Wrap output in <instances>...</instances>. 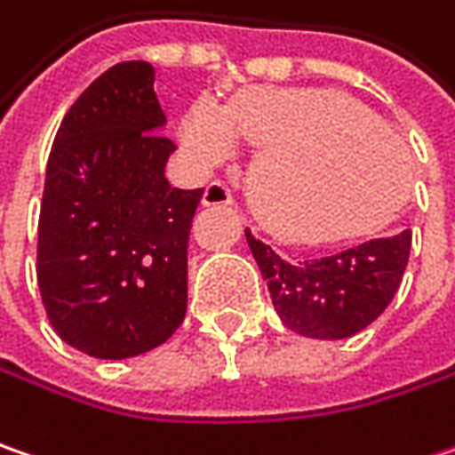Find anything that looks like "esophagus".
<instances>
[{
	"instance_id": "1",
	"label": "esophagus",
	"mask_w": 455,
	"mask_h": 455,
	"mask_svg": "<svg viewBox=\"0 0 455 455\" xmlns=\"http://www.w3.org/2000/svg\"><path fill=\"white\" fill-rule=\"evenodd\" d=\"M202 204L204 207H222V204H233V194L222 184V181H212L204 187L202 194Z\"/></svg>"
}]
</instances>
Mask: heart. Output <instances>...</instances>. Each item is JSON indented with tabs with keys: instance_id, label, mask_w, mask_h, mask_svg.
Listing matches in <instances>:
<instances>
[{
	"instance_id": "1",
	"label": "heart",
	"mask_w": 455,
	"mask_h": 455,
	"mask_svg": "<svg viewBox=\"0 0 455 455\" xmlns=\"http://www.w3.org/2000/svg\"><path fill=\"white\" fill-rule=\"evenodd\" d=\"M199 161L259 150L248 189L261 222L289 240H325L384 217L404 189L410 156L395 130L335 92H240L225 107L202 100L181 127Z\"/></svg>"
}]
</instances>
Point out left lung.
Returning a JSON list of instances; mask_svg holds the SVG:
<instances>
[{"instance_id": "left-lung-1", "label": "left lung", "mask_w": 455, "mask_h": 455, "mask_svg": "<svg viewBox=\"0 0 455 455\" xmlns=\"http://www.w3.org/2000/svg\"><path fill=\"white\" fill-rule=\"evenodd\" d=\"M245 238L286 328L305 338L340 340L371 325L395 299L412 230L361 240L309 261H286L251 230Z\"/></svg>"}]
</instances>
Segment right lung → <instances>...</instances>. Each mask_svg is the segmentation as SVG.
<instances>
[{
	"label": "right lung",
	"mask_w": 455,
	"mask_h": 455,
	"mask_svg": "<svg viewBox=\"0 0 455 455\" xmlns=\"http://www.w3.org/2000/svg\"><path fill=\"white\" fill-rule=\"evenodd\" d=\"M156 71H104L58 127L37 225V286L58 335L94 358L166 343L187 315V245L202 189H176Z\"/></svg>",
	"instance_id": "right-lung-1"
}]
</instances>
